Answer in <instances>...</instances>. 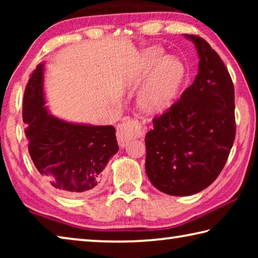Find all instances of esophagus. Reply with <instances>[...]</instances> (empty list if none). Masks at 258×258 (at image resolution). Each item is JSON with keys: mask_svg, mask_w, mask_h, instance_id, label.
<instances>
[{"mask_svg": "<svg viewBox=\"0 0 258 258\" xmlns=\"http://www.w3.org/2000/svg\"><path fill=\"white\" fill-rule=\"evenodd\" d=\"M146 130L138 119H128L123 121L117 128V140L121 146L131 139H141L145 137Z\"/></svg>", "mask_w": 258, "mask_h": 258, "instance_id": "obj_1", "label": "esophagus"}]
</instances>
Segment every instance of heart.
<instances>
[{"mask_svg": "<svg viewBox=\"0 0 258 258\" xmlns=\"http://www.w3.org/2000/svg\"><path fill=\"white\" fill-rule=\"evenodd\" d=\"M157 68L139 94V104L147 112H160L172 106L180 92L185 69L180 60L169 59L164 51L151 49L143 58V73Z\"/></svg>", "mask_w": 258, "mask_h": 258, "instance_id": "1", "label": "heart"}]
</instances>
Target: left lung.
Wrapping results in <instances>:
<instances>
[{
    "label": "left lung",
    "instance_id": "left-lung-1",
    "mask_svg": "<svg viewBox=\"0 0 258 258\" xmlns=\"http://www.w3.org/2000/svg\"><path fill=\"white\" fill-rule=\"evenodd\" d=\"M195 43L199 72L195 82L146 135V172L156 189L191 196L216 180L235 138L234 87L220 55L204 38Z\"/></svg>",
    "mask_w": 258,
    "mask_h": 258
}]
</instances>
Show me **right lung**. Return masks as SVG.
<instances>
[{"label": "right lung", "instance_id": "add662e5", "mask_svg": "<svg viewBox=\"0 0 258 258\" xmlns=\"http://www.w3.org/2000/svg\"><path fill=\"white\" fill-rule=\"evenodd\" d=\"M43 63L29 77L23 101L28 151L41 176L61 194L84 196L99 189L103 169L118 151L113 126L68 123L49 115Z\"/></svg>", "mask_w": 258, "mask_h": 258}]
</instances>
